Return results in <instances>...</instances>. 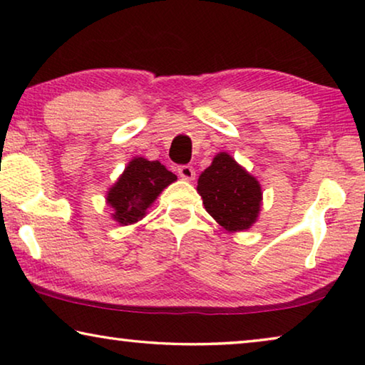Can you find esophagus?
I'll use <instances>...</instances> for the list:
<instances>
[{
  "instance_id": "34e87169",
  "label": "esophagus",
  "mask_w": 365,
  "mask_h": 365,
  "mask_svg": "<svg viewBox=\"0 0 365 365\" xmlns=\"http://www.w3.org/2000/svg\"><path fill=\"white\" fill-rule=\"evenodd\" d=\"M178 175H180L183 180L191 182L196 175L193 165H180V168H178Z\"/></svg>"
}]
</instances>
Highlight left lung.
Returning a JSON list of instances; mask_svg holds the SVG:
<instances>
[{"instance_id":"8db88e82","label":"left lung","mask_w":365,"mask_h":365,"mask_svg":"<svg viewBox=\"0 0 365 365\" xmlns=\"http://www.w3.org/2000/svg\"><path fill=\"white\" fill-rule=\"evenodd\" d=\"M196 190L207 214L227 232H243L256 224L262 206L261 183L228 153L215 154Z\"/></svg>"}]
</instances>
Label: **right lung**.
Wrapping results in <instances>:
<instances>
[{"instance_id": "obj_1", "label": "right lung", "mask_w": 365, "mask_h": 365, "mask_svg": "<svg viewBox=\"0 0 365 365\" xmlns=\"http://www.w3.org/2000/svg\"><path fill=\"white\" fill-rule=\"evenodd\" d=\"M175 180L177 175L159 160L133 158L106 193L108 206L113 209L110 217L120 225L137 224L163 190Z\"/></svg>"}]
</instances>
